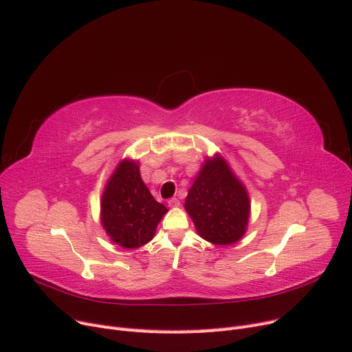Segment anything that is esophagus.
Segmentation results:
<instances>
[{"mask_svg":"<svg viewBox=\"0 0 352 352\" xmlns=\"http://www.w3.org/2000/svg\"><path fill=\"white\" fill-rule=\"evenodd\" d=\"M168 206L170 207H178L179 206V200L177 197H173V198H170V200H168Z\"/></svg>","mask_w":352,"mask_h":352,"instance_id":"34e87169","label":"esophagus"}]
</instances>
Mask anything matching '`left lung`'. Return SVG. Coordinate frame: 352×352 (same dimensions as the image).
I'll return each mask as SVG.
<instances>
[{
    "label": "left lung",
    "mask_w": 352,
    "mask_h": 352,
    "mask_svg": "<svg viewBox=\"0 0 352 352\" xmlns=\"http://www.w3.org/2000/svg\"><path fill=\"white\" fill-rule=\"evenodd\" d=\"M197 232L214 244L236 243L249 221V197L221 158L208 160L186 198Z\"/></svg>",
    "instance_id": "8db88e82"
}]
</instances>
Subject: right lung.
I'll list each match as a JSON object with an SVG mask.
<instances>
[{
    "instance_id": "obj_1",
    "label": "right lung",
    "mask_w": 352,
    "mask_h": 352,
    "mask_svg": "<svg viewBox=\"0 0 352 352\" xmlns=\"http://www.w3.org/2000/svg\"><path fill=\"white\" fill-rule=\"evenodd\" d=\"M166 207L151 195L133 161L120 162L102 197V224L125 249H135L154 237Z\"/></svg>"
}]
</instances>
